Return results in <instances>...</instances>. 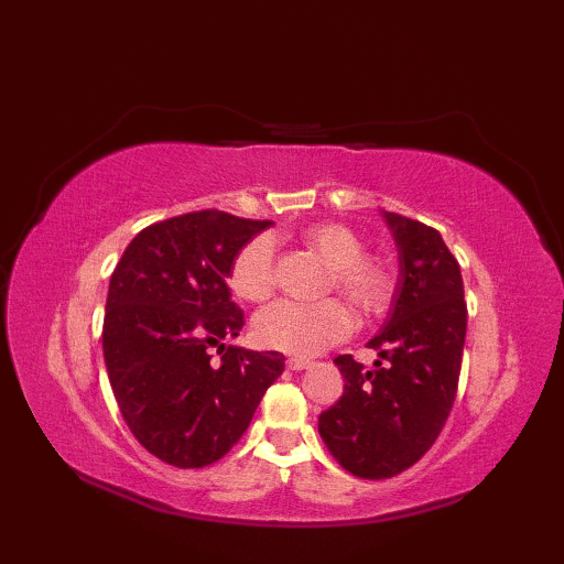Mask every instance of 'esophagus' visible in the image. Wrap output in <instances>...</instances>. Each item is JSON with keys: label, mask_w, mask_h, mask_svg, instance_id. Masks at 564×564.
<instances>
[{"label": "esophagus", "mask_w": 564, "mask_h": 564, "mask_svg": "<svg viewBox=\"0 0 564 564\" xmlns=\"http://www.w3.org/2000/svg\"><path fill=\"white\" fill-rule=\"evenodd\" d=\"M285 366H289L291 370H303V368H310V358L293 356V358H289V361H285Z\"/></svg>", "instance_id": "obj_1"}]
</instances>
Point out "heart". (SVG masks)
I'll return each mask as SVG.
<instances>
[{"mask_svg": "<svg viewBox=\"0 0 564 564\" xmlns=\"http://www.w3.org/2000/svg\"><path fill=\"white\" fill-rule=\"evenodd\" d=\"M297 239L329 263L327 291L337 289L364 317L386 313L398 285V269L380 251H366L361 232L339 220H319L305 225ZM227 283L247 303L269 301L279 285L269 237L249 239L237 251ZM351 332L354 313L339 297L317 303L281 301L261 310L254 319L259 344L295 356H317L344 341Z\"/></svg>", "mask_w": 564, "mask_h": 564, "instance_id": "1", "label": "heart"}]
</instances>
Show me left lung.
Returning <instances> with one entry per match:
<instances>
[{
	"label": "left lung",
	"mask_w": 564,
	"mask_h": 564,
	"mask_svg": "<svg viewBox=\"0 0 564 564\" xmlns=\"http://www.w3.org/2000/svg\"><path fill=\"white\" fill-rule=\"evenodd\" d=\"M400 247V281L386 327L368 341L380 354L364 368L334 358L344 394L319 414V436L344 470L386 480L434 446L458 392L467 305L458 259L436 227L386 213Z\"/></svg>",
	"instance_id": "left-lung-1"
}]
</instances>
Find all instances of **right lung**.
Masks as SVG:
<instances>
[{
    "mask_svg": "<svg viewBox=\"0 0 564 564\" xmlns=\"http://www.w3.org/2000/svg\"><path fill=\"white\" fill-rule=\"evenodd\" d=\"M269 225L218 208L184 213L140 230L116 263L104 361L128 429L162 463L220 460L283 373L279 351L223 344L245 327L227 285L230 263Z\"/></svg>",
    "mask_w": 564,
    "mask_h": 564,
    "instance_id": "add662e5",
    "label": "right lung"
}]
</instances>
